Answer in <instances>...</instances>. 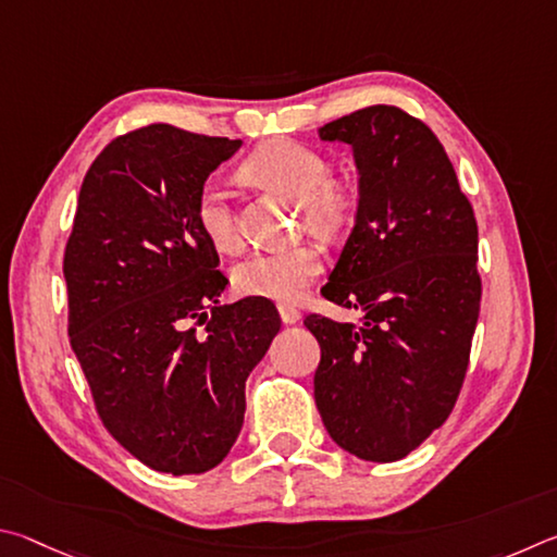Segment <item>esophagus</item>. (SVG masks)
Wrapping results in <instances>:
<instances>
[{
	"mask_svg": "<svg viewBox=\"0 0 557 557\" xmlns=\"http://www.w3.org/2000/svg\"><path fill=\"white\" fill-rule=\"evenodd\" d=\"M278 315H281V320H284L286 325H296L298 320H300L298 310L294 306H288V304H278Z\"/></svg>",
	"mask_w": 557,
	"mask_h": 557,
	"instance_id": "esophagus-1",
	"label": "esophagus"
}]
</instances>
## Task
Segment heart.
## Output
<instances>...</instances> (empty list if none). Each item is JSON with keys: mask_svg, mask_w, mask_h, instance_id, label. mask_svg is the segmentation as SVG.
I'll return each mask as SVG.
<instances>
[{"mask_svg": "<svg viewBox=\"0 0 557 557\" xmlns=\"http://www.w3.org/2000/svg\"><path fill=\"white\" fill-rule=\"evenodd\" d=\"M244 173L296 200L304 208L308 227L320 234L343 230L352 214V193L333 178L325 156L306 144L290 139L261 144L244 161ZM195 222L212 249L222 253L237 251L239 232L234 224L230 193L220 183L210 181L200 188ZM320 269H323V253L315 244L251 251L232 269V286L242 296L296 300L306 294Z\"/></svg>", "mask_w": 557, "mask_h": 557, "instance_id": "heart-1", "label": "heart"}]
</instances>
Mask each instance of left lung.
<instances>
[{"instance_id":"8db88e82","label":"left lung","mask_w":557,"mask_h":557,"mask_svg":"<svg viewBox=\"0 0 557 557\" xmlns=\"http://www.w3.org/2000/svg\"><path fill=\"white\" fill-rule=\"evenodd\" d=\"M352 146L355 227L323 294L362 325L308 315L320 343L315 406L333 441L396 462L441 428L460 394L480 318L476 220L428 126L374 104L320 126Z\"/></svg>"}]
</instances>
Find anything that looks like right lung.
I'll list each match as a JSON object with an SVG mask.
<instances>
[{
    "instance_id": "obj_1",
    "label": "right lung",
    "mask_w": 557,
    "mask_h": 557,
    "mask_svg": "<svg viewBox=\"0 0 557 557\" xmlns=\"http://www.w3.org/2000/svg\"><path fill=\"white\" fill-rule=\"evenodd\" d=\"M239 146L149 124L104 146L77 198L63 259L73 352L107 431L156 472L227 457L244 384L281 330L267 298L220 306L227 278L195 222L205 181Z\"/></svg>"
}]
</instances>
